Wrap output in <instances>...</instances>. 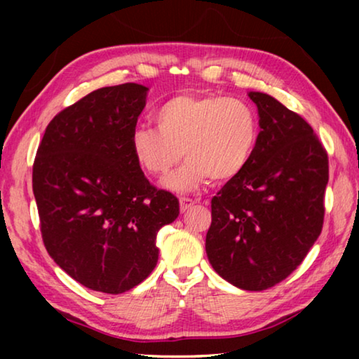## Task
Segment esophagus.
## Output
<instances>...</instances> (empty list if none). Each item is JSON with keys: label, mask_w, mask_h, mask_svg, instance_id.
Here are the masks:
<instances>
[{"label": "esophagus", "mask_w": 359, "mask_h": 359, "mask_svg": "<svg viewBox=\"0 0 359 359\" xmlns=\"http://www.w3.org/2000/svg\"><path fill=\"white\" fill-rule=\"evenodd\" d=\"M194 203H196V201H194V199H191V198H185V196L180 198V210L187 212Z\"/></svg>", "instance_id": "34e87169"}]
</instances>
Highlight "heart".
Returning a JSON list of instances; mask_svg holds the SVG:
<instances>
[{
	"instance_id": "obj_1",
	"label": "heart",
	"mask_w": 359,
	"mask_h": 359,
	"mask_svg": "<svg viewBox=\"0 0 359 359\" xmlns=\"http://www.w3.org/2000/svg\"><path fill=\"white\" fill-rule=\"evenodd\" d=\"M155 121L158 128L133 130L130 147L137 165L154 177L168 174L184 154V168L165 180L175 191H190L209 179L238 177L258 145L257 111L247 101L231 96L174 95L156 109Z\"/></svg>"
}]
</instances>
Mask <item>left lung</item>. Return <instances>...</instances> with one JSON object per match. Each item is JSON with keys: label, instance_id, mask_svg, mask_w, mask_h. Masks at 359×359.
<instances>
[{"label": "left lung", "instance_id": "left-lung-1", "mask_svg": "<svg viewBox=\"0 0 359 359\" xmlns=\"http://www.w3.org/2000/svg\"><path fill=\"white\" fill-rule=\"evenodd\" d=\"M259 114L250 163L212 198L205 252L218 276L261 291L285 280L318 239L330 163L312 126L272 96L248 93Z\"/></svg>", "mask_w": 359, "mask_h": 359}]
</instances>
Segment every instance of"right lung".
I'll return each instance as SVG.
<instances>
[{
    "mask_svg": "<svg viewBox=\"0 0 359 359\" xmlns=\"http://www.w3.org/2000/svg\"><path fill=\"white\" fill-rule=\"evenodd\" d=\"M147 87H102L47 125L33 163L42 242L76 282L125 293L158 261L156 233L179 215V199L158 190L133 156L130 136Z\"/></svg>",
    "mask_w": 359,
    "mask_h": 359,
    "instance_id": "add662e5",
    "label": "right lung"
}]
</instances>
